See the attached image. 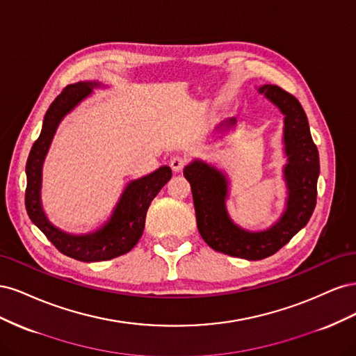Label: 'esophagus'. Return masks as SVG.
Returning a JSON list of instances; mask_svg holds the SVG:
<instances>
[{"label": "esophagus", "instance_id": "1", "mask_svg": "<svg viewBox=\"0 0 356 356\" xmlns=\"http://www.w3.org/2000/svg\"><path fill=\"white\" fill-rule=\"evenodd\" d=\"M186 163H187V160L184 157H181V156H174L170 159V168L174 169L175 172H179V170L184 169Z\"/></svg>", "mask_w": 356, "mask_h": 356}]
</instances>
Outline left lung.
<instances>
[{"mask_svg":"<svg viewBox=\"0 0 356 356\" xmlns=\"http://www.w3.org/2000/svg\"><path fill=\"white\" fill-rule=\"evenodd\" d=\"M263 93L285 115L284 144L288 163L284 168L288 199L284 213L270 229L246 232L236 225L225 209L227 178L217 168L200 160L184 169L195 203L199 233L212 250L245 260H263L277 252L296 233L305 227L316 207V182L319 177V154L312 139L303 106L293 95L275 84L261 86ZM234 118L220 124L230 129Z\"/></svg>","mask_w":356,"mask_h":356,"instance_id":"8db88e82","label":"left lung"}]
</instances>
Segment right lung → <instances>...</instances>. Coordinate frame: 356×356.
<instances>
[{"label":"right lung","instance_id":"right-lung-1","mask_svg":"<svg viewBox=\"0 0 356 356\" xmlns=\"http://www.w3.org/2000/svg\"><path fill=\"white\" fill-rule=\"evenodd\" d=\"M99 83L80 81L67 86L51 102L42 122L41 134L32 145L26 161L25 207L31 221L46 234L63 255L74 260L93 263L105 261L129 252L141 239L149 203L172 177L169 166H161L153 174L129 182L113 211L111 218L101 229L89 234H70L53 225L41 208V169L53 135L60 120L77 106Z\"/></svg>","mask_w":356,"mask_h":356}]
</instances>
